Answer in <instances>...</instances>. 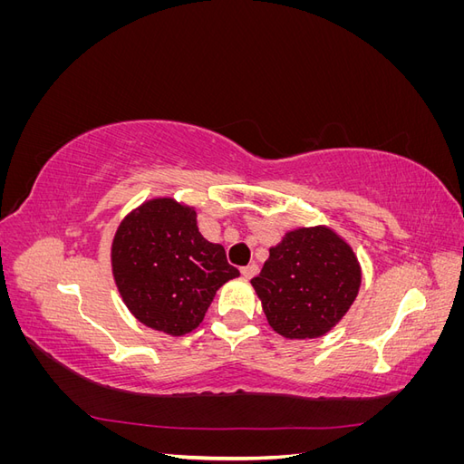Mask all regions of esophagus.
I'll return each mask as SVG.
<instances>
[{"mask_svg":"<svg viewBox=\"0 0 464 464\" xmlns=\"http://www.w3.org/2000/svg\"><path fill=\"white\" fill-rule=\"evenodd\" d=\"M257 273H259V266H257L256 263H251V265L242 266V275H244L246 278H254Z\"/></svg>","mask_w":464,"mask_h":464,"instance_id":"1","label":"esophagus"}]
</instances>
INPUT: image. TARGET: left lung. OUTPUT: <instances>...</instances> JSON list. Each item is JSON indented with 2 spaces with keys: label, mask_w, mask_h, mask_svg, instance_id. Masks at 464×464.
<instances>
[{
  "label": "left lung",
  "mask_w": 464,
  "mask_h": 464,
  "mask_svg": "<svg viewBox=\"0 0 464 464\" xmlns=\"http://www.w3.org/2000/svg\"><path fill=\"white\" fill-rule=\"evenodd\" d=\"M360 278L354 251L329 228L317 227L288 232L251 285L278 334L315 339L348 312Z\"/></svg>",
  "instance_id": "8db88e82"
}]
</instances>
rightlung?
<instances>
[{"label": "right lung", "mask_w": 464, "mask_h": 464, "mask_svg": "<svg viewBox=\"0 0 464 464\" xmlns=\"http://www.w3.org/2000/svg\"><path fill=\"white\" fill-rule=\"evenodd\" d=\"M111 269L131 314L174 336L198 327L217 290L240 275L201 236L195 210L172 199L149 201L120 224Z\"/></svg>", "instance_id": "1"}]
</instances>
